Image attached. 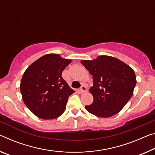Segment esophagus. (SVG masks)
<instances>
[{
    "mask_svg": "<svg viewBox=\"0 0 155 155\" xmlns=\"http://www.w3.org/2000/svg\"><path fill=\"white\" fill-rule=\"evenodd\" d=\"M87 88L85 85H82L81 87L79 89V92L81 93H84L85 92H87Z\"/></svg>",
    "mask_w": 155,
    "mask_h": 155,
    "instance_id": "esophagus-1",
    "label": "esophagus"
}]
</instances>
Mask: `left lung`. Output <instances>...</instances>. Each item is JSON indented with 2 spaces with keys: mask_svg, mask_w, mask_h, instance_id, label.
<instances>
[{
  "mask_svg": "<svg viewBox=\"0 0 155 155\" xmlns=\"http://www.w3.org/2000/svg\"><path fill=\"white\" fill-rule=\"evenodd\" d=\"M93 77L90 92L92 104L85 109L91 114L103 118L117 114L130 99L136 85L134 70L118 58L100 56L96 59L81 61Z\"/></svg>",
  "mask_w": 155,
  "mask_h": 155,
  "instance_id": "obj_1",
  "label": "left lung"
}]
</instances>
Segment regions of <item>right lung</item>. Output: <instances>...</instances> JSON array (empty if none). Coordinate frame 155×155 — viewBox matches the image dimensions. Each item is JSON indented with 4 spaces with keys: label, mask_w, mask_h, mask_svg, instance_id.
Instances as JSON below:
<instances>
[{
    "label": "right lung",
    "mask_w": 155,
    "mask_h": 155,
    "mask_svg": "<svg viewBox=\"0 0 155 155\" xmlns=\"http://www.w3.org/2000/svg\"><path fill=\"white\" fill-rule=\"evenodd\" d=\"M71 62L56 54H48L24 72L21 92L25 104L36 116L53 119L65 112L68 97L74 91L63 79L62 72Z\"/></svg>",
    "instance_id": "right-lung-1"
}]
</instances>
